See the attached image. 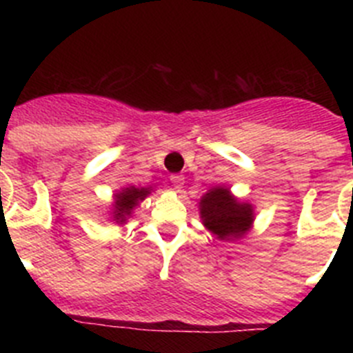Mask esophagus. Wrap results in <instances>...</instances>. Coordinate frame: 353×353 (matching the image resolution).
I'll return each mask as SVG.
<instances>
[{
    "instance_id": "34e87169",
    "label": "esophagus",
    "mask_w": 353,
    "mask_h": 353,
    "mask_svg": "<svg viewBox=\"0 0 353 353\" xmlns=\"http://www.w3.org/2000/svg\"><path fill=\"white\" fill-rule=\"evenodd\" d=\"M171 183H173V189L176 192L182 191V187H183V176L182 174H171Z\"/></svg>"
}]
</instances>
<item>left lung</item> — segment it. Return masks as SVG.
I'll use <instances>...</instances> for the list:
<instances>
[{"label":"left lung","mask_w":353,"mask_h":353,"mask_svg":"<svg viewBox=\"0 0 353 353\" xmlns=\"http://www.w3.org/2000/svg\"><path fill=\"white\" fill-rule=\"evenodd\" d=\"M199 215L208 232L221 240L244 236L254 221L252 205L239 201L226 187H214L199 199Z\"/></svg>","instance_id":"obj_1"}]
</instances>
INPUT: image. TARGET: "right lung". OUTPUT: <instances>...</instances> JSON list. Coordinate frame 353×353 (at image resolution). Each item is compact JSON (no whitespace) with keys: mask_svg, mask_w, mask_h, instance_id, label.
I'll use <instances>...</instances> for the list:
<instances>
[{"mask_svg":"<svg viewBox=\"0 0 353 353\" xmlns=\"http://www.w3.org/2000/svg\"><path fill=\"white\" fill-rule=\"evenodd\" d=\"M152 192L150 187H125V189H121L120 192L114 194V205H113V221L117 223H125L127 217L132 214V210L139 205V201L146 198V196Z\"/></svg>","mask_w":353,"mask_h":353,"instance_id":"obj_1","label":"right lung"}]
</instances>
